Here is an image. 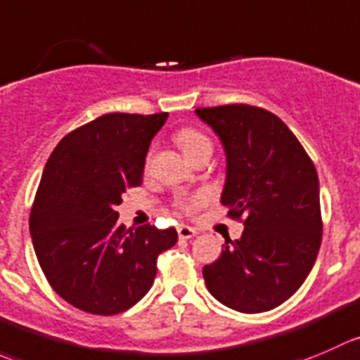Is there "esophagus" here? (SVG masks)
<instances>
[{"mask_svg":"<svg viewBox=\"0 0 360 360\" xmlns=\"http://www.w3.org/2000/svg\"><path fill=\"white\" fill-rule=\"evenodd\" d=\"M177 236H179L181 239H191V237L197 236V230L191 229V226L188 225H181L177 226Z\"/></svg>","mask_w":360,"mask_h":360,"instance_id":"obj_1","label":"esophagus"}]
</instances>
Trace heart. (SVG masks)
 I'll use <instances>...</instances> for the list:
<instances>
[{"label": "heart", "mask_w": 360, "mask_h": 360, "mask_svg": "<svg viewBox=\"0 0 360 360\" xmlns=\"http://www.w3.org/2000/svg\"><path fill=\"white\" fill-rule=\"evenodd\" d=\"M176 141L177 144H179V148L183 149L186 158H191V156L197 155V153L202 151L204 148H211V141H209L202 131L193 130V128H184V130L177 131ZM202 202H204V195H195V197L181 202V207H183L184 211L191 212L195 211Z\"/></svg>", "instance_id": "1"}]
</instances>
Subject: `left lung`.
Returning <instances> with one entry per match:
<instances>
[{"instance_id":"left-lung-1","label":"left lung","mask_w":360,"mask_h":360,"mask_svg":"<svg viewBox=\"0 0 360 360\" xmlns=\"http://www.w3.org/2000/svg\"><path fill=\"white\" fill-rule=\"evenodd\" d=\"M221 141L226 177L221 204L244 218L240 239H225L202 269L212 297L240 313L283 304L308 278L322 243L319 176L287 124L260 107L195 110Z\"/></svg>"}]
</instances>
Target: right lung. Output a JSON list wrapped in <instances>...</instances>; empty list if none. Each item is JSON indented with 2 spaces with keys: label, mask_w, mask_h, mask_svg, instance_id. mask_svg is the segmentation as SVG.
Returning <instances> with one entry per match:
<instances>
[{
  "label": "right lung",
  "mask_w": 360,
  "mask_h": 360,
  "mask_svg": "<svg viewBox=\"0 0 360 360\" xmlns=\"http://www.w3.org/2000/svg\"><path fill=\"white\" fill-rule=\"evenodd\" d=\"M169 114H105L70 131L45 163L30 233L59 297L93 315H116L153 287L158 255L176 229H127L117 205L139 186L153 137Z\"/></svg>",
  "instance_id": "1"
}]
</instances>
